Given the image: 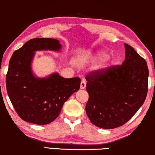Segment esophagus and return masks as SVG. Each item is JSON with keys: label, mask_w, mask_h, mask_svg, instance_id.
Here are the masks:
<instances>
[{"label": "esophagus", "mask_w": 155, "mask_h": 155, "mask_svg": "<svg viewBox=\"0 0 155 155\" xmlns=\"http://www.w3.org/2000/svg\"><path fill=\"white\" fill-rule=\"evenodd\" d=\"M86 87V82L84 80H82L81 81V83H80V89L81 90H83Z\"/></svg>", "instance_id": "obj_1"}]
</instances>
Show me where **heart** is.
Here are the masks:
<instances>
[{
	"label": "heart",
	"mask_w": 155,
	"mask_h": 155,
	"mask_svg": "<svg viewBox=\"0 0 155 155\" xmlns=\"http://www.w3.org/2000/svg\"><path fill=\"white\" fill-rule=\"evenodd\" d=\"M108 57H109V54L104 51H100L97 53L96 55V58L97 60H105Z\"/></svg>",
	"instance_id": "obj_1"
}]
</instances>
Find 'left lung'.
Instances as JSON below:
<instances>
[{
	"label": "left lung",
	"mask_w": 155,
	"mask_h": 155,
	"mask_svg": "<svg viewBox=\"0 0 155 155\" xmlns=\"http://www.w3.org/2000/svg\"><path fill=\"white\" fill-rule=\"evenodd\" d=\"M126 59L87 75L89 94L85 111L94 126L116 128L128 122L147 97L149 70L146 61L132 46L124 44Z\"/></svg>",
	"instance_id": "left-lung-1"
}]
</instances>
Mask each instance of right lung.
<instances>
[{
    "instance_id": "add662e5",
    "label": "right lung",
    "mask_w": 155,
    "mask_h": 155,
    "mask_svg": "<svg viewBox=\"0 0 155 155\" xmlns=\"http://www.w3.org/2000/svg\"><path fill=\"white\" fill-rule=\"evenodd\" d=\"M59 41L51 38L29 40L12 55L6 75L8 97L18 116L25 121L46 125L56 119L65 101L79 90L80 78H64L58 73L35 77L31 64L35 52L60 51Z\"/></svg>"
}]
</instances>
